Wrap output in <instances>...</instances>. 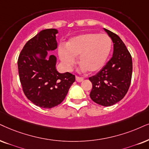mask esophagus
<instances>
[{
  "instance_id": "1",
  "label": "esophagus",
  "mask_w": 149,
  "mask_h": 149,
  "mask_svg": "<svg viewBox=\"0 0 149 149\" xmlns=\"http://www.w3.org/2000/svg\"><path fill=\"white\" fill-rule=\"evenodd\" d=\"M76 80L77 82H82V81L84 80V78H80V77L76 76Z\"/></svg>"
}]
</instances>
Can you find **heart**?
Here are the masks:
<instances>
[{"label": "heart", "mask_w": 149, "mask_h": 149, "mask_svg": "<svg viewBox=\"0 0 149 149\" xmlns=\"http://www.w3.org/2000/svg\"><path fill=\"white\" fill-rule=\"evenodd\" d=\"M112 45L111 38L106 33H82L71 38L66 47H59L58 56L67 71L72 69L76 63V56H78L81 71L95 73L104 66Z\"/></svg>", "instance_id": "1"}]
</instances>
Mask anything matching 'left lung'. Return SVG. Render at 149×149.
Masks as SVG:
<instances>
[{"instance_id": "8db88e82", "label": "left lung", "mask_w": 149, "mask_h": 149, "mask_svg": "<svg viewBox=\"0 0 149 149\" xmlns=\"http://www.w3.org/2000/svg\"><path fill=\"white\" fill-rule=\"evenodd\" d=\"M104 30L113 42L112 58L95 76L92 82L90 97L104 107L112 106L125 96L132 77V58L120 38L109 30Z\"/></svg>"}]
</instances>
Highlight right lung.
<instances>
[{
	"label": "right lung",
	"instance_id": "right-lung-1",
	"mask_svg": "<svg viewBox=\"0 0 149 149\" xmlns=\"http://www.w3.org/2000/svg\"><path fill=\"white\" fill-rule=\"evenodd\" d=\"M56 29L42 30L28 41L18 60L20 81L26 97L38 107L51 109L64 100L75 76L59 73L57 59L49 52L57 48Z\"/></svg>",
	"mask_w": 149,
	"mask_h": 149
}]
</instances>
